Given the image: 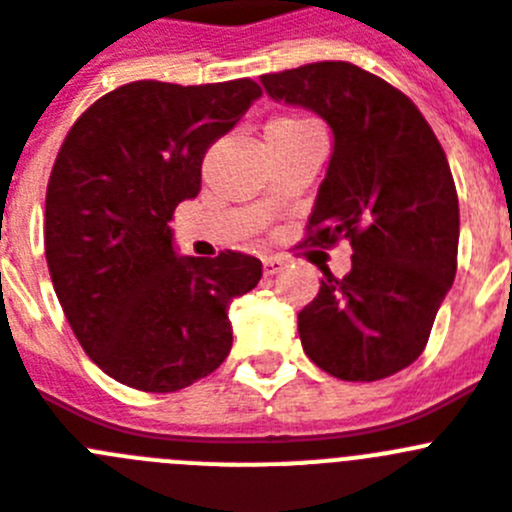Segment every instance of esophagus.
<instances>
[{"instance_id":"esophagus-1","label":"esophagus","mask_w":512,"mask_h":512,"mask_svg":"<svg viewBox=\"0 0 512 512\" xmlns=\"http://www.w3.org/2000/svg\"><path fill=\"white\" fill-rule=\"evenodd\" d=\"M285 267H288V262H285L283 257H265V260H262V270H265V275H278L283 273Z\"/></svg>"}]
</instances>
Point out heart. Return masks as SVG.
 <instances>
[{
    "mask_svg": "<svg viewBox=\"0 0 512 512\" xmlns=\"http://www.w3.org/2000/svg\"><path fill=\"white\" fill-rule=\"evenodd\" d=\"M308 127H313V124L306 122V119H298V117H278L267 124V130H285V132L308 130Z\"/></svg>",
    "mask_w": 512,
    "mask_h": 512,
    "instance_id": "b5f03b06",
    "label": "heart"
}]
</instances>
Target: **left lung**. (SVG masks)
Masks as SVG:
<instances>
[{
    "instance_id": "obj_1",
    "label": "left lung",
    "mask_w": 512,
    "mask_h": 512,
    "mask_svg": "<svg viewBox=\"0 0 512 512\" xmlns=\"http://www.w3.org/2000/svg\"><path fill=\"white\" fill-rule=\"evenodd\" d=\"M270 99L319 114L334 147L308 216L311 245H352L298 313L303 352L339 380L372 382L416 362L457 275L459 199L449 163L403 91L344 61L260 76Z\"/></svg>"
}]
</instances>
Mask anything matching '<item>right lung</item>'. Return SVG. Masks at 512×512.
Segmentation results:
<instances>
[{"label":"right lung","instance_id":"right-lung-1","mask_svg":"<svg viewBox=\"0 0 512 512\" xmlns=\"http://www.w3.org/2000/svg\"><path fill=\"white\" fill-rule=\"evenodd\" d=\"M262 91L250 78L135 81L66 135L45 193V260L84 352L122 385L176 393L232 349L229 303L262 278L242 252L178 257L170 219L201 191V163Z\"/></svg>","mask_w":512,"mask_h":512}]
</instances>
